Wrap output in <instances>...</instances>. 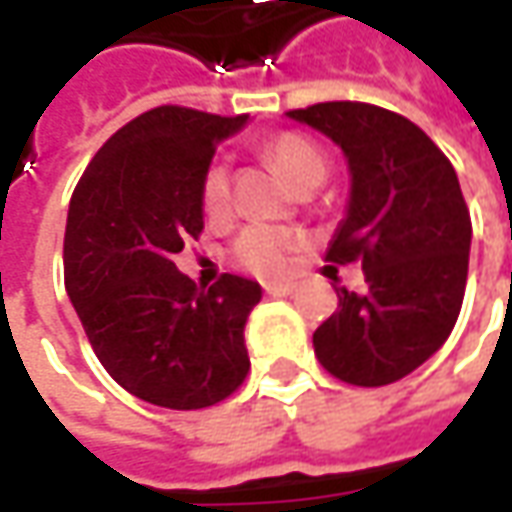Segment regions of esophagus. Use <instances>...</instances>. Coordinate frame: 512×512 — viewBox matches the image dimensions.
Instances as JSON below:
<instances>
[{
	"label": "esophagus",
	"instance_id": "34e87169",
	"mask_svg": "<svg viewBox=\"0 0 512 512\" xmlns=\"http://www.w3.org/2000/svg\"><path fill=\"white\" fill-rule=\"evenodd\" d=\"M293 290H296L293 282H265V293L270 296H290Z\"/></svg>",
	"mask_w": 512,
	"mask_h": 512
}]
</instances>
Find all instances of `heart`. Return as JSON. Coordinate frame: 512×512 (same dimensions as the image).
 I'll return each mask as SVG.
<instances>
[{"label": "heart", "mask_w": 512, "mask_h": 512, "mask_svg": "<svg viewBox=\"0 0 512 512\" xmlns=\"http://www.w3.org/2000/svg\"><path fill=\"white\" fill-rule=\"evenodd\" d=\"M267 156L276 168L285 173V179L296 187L307 173L327 168L322 150L316 148L310 139L299 136V133H282L276 139L267 142ZM227 202H230V179H227V168L222 162L210 165L202 176V207L210 216L225 213ZM296 239L279 230V227L253 225L247 227L245 233L236 239L233 245V259L253 273H279L287 265V253L293 250Z\"/></svg>", "instance_id": "1"}]
</instances>
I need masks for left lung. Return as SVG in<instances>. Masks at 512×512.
<instances>
[{"label":"left lung","instance_id":"8db88e82","mask_svg":"<svg viewBox=\"0 0 512 512\" xmlns=\"http://www.w3.org/2000/svg\"><path fill=\"white\" fill-rule=\"evenodd\" d=\"M287 119L342 148L350 193L327 259H362L367 279L364 293L336 287L339 310L313 333L316 356L347 384L399 382L447 342L462 310L473 227L459 176L393 110L322 102Z\"/></svg>","mask_w":512,"mask_h":512}]
</instances>
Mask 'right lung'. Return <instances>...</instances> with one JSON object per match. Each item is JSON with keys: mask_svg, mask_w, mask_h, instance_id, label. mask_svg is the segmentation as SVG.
<instances>
[{"mask_svg": "<svg viewBox=\"0 0 512 512\" xmlns=\"http://www.w3.org/2000/svg\"><path fill=\"white\" fill-rule=\"evenodd\" d=\"M247 116L153 108L116 130L73 190L65 287L102 367L136 399L199 410L245 382V325L262 287L225 273L207 290L173 256L205 227L202 176Z\"/></svg>", "mask_w": 512, "mask_h": 512, "instance_id": "right-lung-1", "label": "right lung"}]
</instances>
